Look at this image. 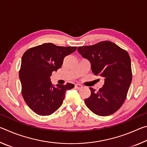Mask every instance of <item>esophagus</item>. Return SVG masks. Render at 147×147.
<instances>
[{
	"label": "esophagus",
	"mask_w": 147,
	"mask_h": 147,
	"mask_svg": "<svg viewBox=\"0 0 147 147\" xmlns=\"http://www.w3.org/2000/svg\"><path fill=\"white\" fill-rule=\"evenodd\" d=\"M82 88V86L80 85V84H75V88L77 89H81Z\"/></svg>",
	"instance_id": "34e87169"
}]
</instances>
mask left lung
I'll return each instance as SVG.
<instances>
[{
  "instance_id": "left-lung-1",
  "label": "left lung",
  "mask_w": 147,
  "mask_h": 147,
  "mask_svg": "<svg viewBox=\"0 0 147 147\" xmlns=\"http://www.w3.org/2000/svg\"><path fill=\"white\" fill-rule=\"evenodd\" d=\"M77 50L82 56L90 61L94 75L104 78L103 87L98 91L89 88L91 95L84 100L86 105L92 112L100 116L116 112L124 102L132 79L128 53L108 41L78 47Z\"/></svg>"
}]
</instances>
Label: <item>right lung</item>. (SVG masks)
<instances>
[{
    "label": "right lung",
    "instance_id": "add662e5",
    "mask_svg": "<svg viewBox=\"0 0 147 147\" xmlns=\"http://www.w3.org/2000/svg\"><path fill=\"white\" fill-rule=\"evenodd\" d=\"M76 47H60L49 43L32 47L23 54L19 71L22 95L27 105L39 115H50L61 106L67 90L73 84H52L50 77L61 67L65 56Z\"/></svg>",
    "mask_w": 147,
    "mask_h": 147
}]
</instances>
